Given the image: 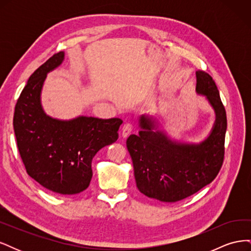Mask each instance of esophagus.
Here are the masks:
<instances>
[{"label": "esophagus", "instance_id": "esophagus-1", "mask_svg": "<svg viewBox=\"0 0 251 251\" xmlns=\"http://www.w3.org/2000/svg\"><path fill=\"white\" fill-rule=\"evenodd\" d=\"M132 131H133V126H132V124L126 123V124L124 125L123 128H121V135H123L124 138H126V137H127L128 135L131 134Z\"/></svg>", "mask_w": 251, "mask_h": 251}]
</instances>
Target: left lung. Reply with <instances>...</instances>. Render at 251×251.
<instances>
[{"label": "left lung", "mask_w": 251, "mask_h": 251, "mask_svg": "<svg viewBox=\"0 0 251 251\" xmlns=\"http://www.w3.org/2000/svg\"><path fill=\"white\" fill-rule=\"evenodd\" d=\"M196 91L204 95L216 113L206 139L200 143L171 140L157 130L153 117H139V135H130L126 148L131 155L139 192L162 202H177L194 195L217 177L224 160L226 111L215 80L197 71Z\"/></svg>", "instance_id": "8db88e82"}]
</instances>
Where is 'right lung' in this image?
Masks as SVG:
<instances>
[{
	"label": "right lung",
	"mask_w": 251,
	"mask_h": 251,
	"mask_svg": "<svg viewBox=\"0 0 251 251\" xmlns=\"http://www.w3.org/2000/svg\"><path fill=\"white\" fill-rule=\"evenodd\" d=\"M64 56L63 51L55 53L29 77L14 109L13 128L29 176L53 193L75 195L88 188L93 157L118 139L123 120L87 116L59 120L46 115L41 103L43 83Z\"/></svg>",
	"instance_id": "1"
}]
</instances>
